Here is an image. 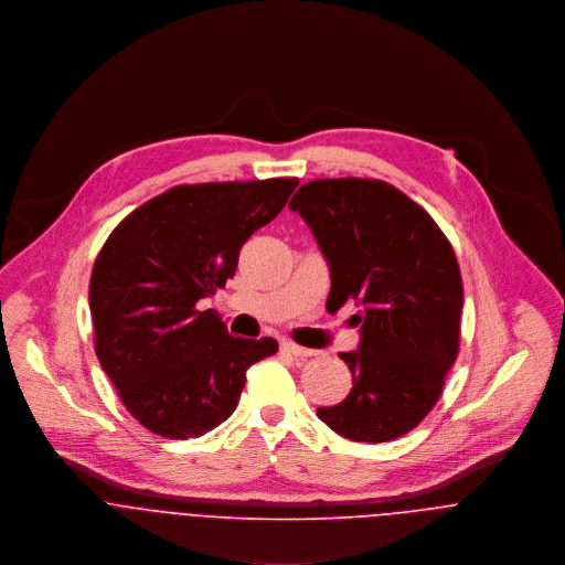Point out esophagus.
<instances>
[{
	"label": "esophagus",
	"mask_w": 565,
	"mask_h": 565,
	"mask_svg": "<svg viewBox=\"0 0 565 565\" xmlns=\"http://www.w3.org/2000/svg\"><path fill=\"white\" fill-rule=\"evenodd\" d=\"M282 352H287V354H291V356H311V354H313V350L302 348V345L291 343V341H285V343H282Z\"/></svg>",
	"instance_id": "obj_1"
}]
</instances>
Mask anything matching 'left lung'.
I'll use <instances>...</instances> for the list:
<instances>
[{
    "label": "left lung",
    "mask_w": 565,
    "mask_h": 565,
    "mask_svg": "<svg viewBox=\"0 0 565 565\" xmlns=\"http://www.w3.org/2000/svg\"><path fill=\"white\" fill-rule=\"evenodd\" d=\"M289 209L328 263V311L348 300L361 307L352 316L361 343L339 354L352 390L318 417L352 441L398 439L439 401L457 361L463 282L455 249L422 206L381 180H313Z\"/></svg>",
    "instance_id": "obj_1"
}]
</instances>
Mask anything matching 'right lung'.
Here are the masks:
<instances>
[{
    "instance_id": "obj_1",
    "label": "right lung",
    "mask_w": 565,
    "mask_h": 565,
    "mask_svg": "<svg viewBox=\"0 0 565 565\" xmlns=\"http://www.w3.org/2000/svg\"><path fill=\"white\" fill-rule=\"evenodd\" d=\"M298 178L180 184L132 211L97 254L88 307L95 354L126 408L167 439L200 437L239 404L271 337H233L202 298L235 276L239 252Z\"/></svg>"
}]
</instances>
